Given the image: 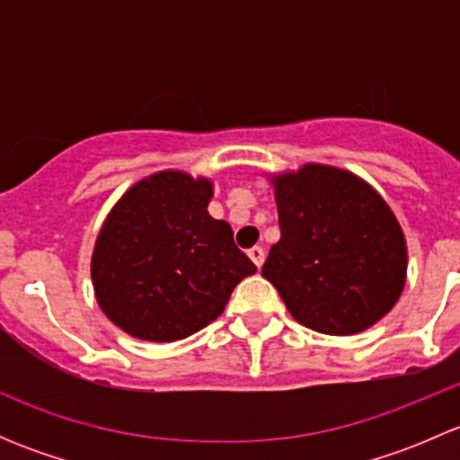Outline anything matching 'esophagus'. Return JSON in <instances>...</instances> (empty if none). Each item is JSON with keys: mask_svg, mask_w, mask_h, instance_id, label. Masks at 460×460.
<instances>
[{"mask_svg": "<svg viewBox=\"0 0 460 460\" xmlns=\"http://www.w3.org/2000/svg\"><path fill=\"white\" fill-rule=\"evenodd\" d=\"M249 258H252V262L256 264L258 269L262 267V262H264V252H262V247H253V249H249Z\"/></svg>", "mask_w": 460, "mask_h": 460, "instance_id": "1", "label": "esophagus"}]
</instances>
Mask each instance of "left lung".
I'll use <instances>...</instances> for the list:
<instances>
[{
    "label": "left lung",
    "instance_id": "1",
    "mask_svg": "<svg viewBox=\"0 0 460 460\" xmlns=\"http://www.w3.org/2000/svg\"><path fill=\"white\" fill-rule=\"evenodd\" d=\"M269 180L280 240L262 276L291 316L329 336L387 316L405 287L407 243L383 196L351 171L316 162Z\"/></svg>",
    "mask_w": 460,
    "mask_h": 460
}]
</instances>
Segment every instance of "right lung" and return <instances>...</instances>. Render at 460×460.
I'll list each match as a JSON object with an SVG mask.
<instances>
[{
  "mask_svg": "<svg viewBox=\"0 0 460 460\" xmlns=\"http://www.w3.org/2000/svg\"><path fill=\"white\" fill-rule=\"evenodd\" d=\"M208 178L166 169L115 202L91 256L95 300L128 336L173 342L213 323L243 278L256 273L229 222L208 216Z\"/></svg>",
  "mask_w": 460,
  "mask_h": 460,
  "instance_id": "add662e5",
  "label": "right lung"
}]
</instances>
